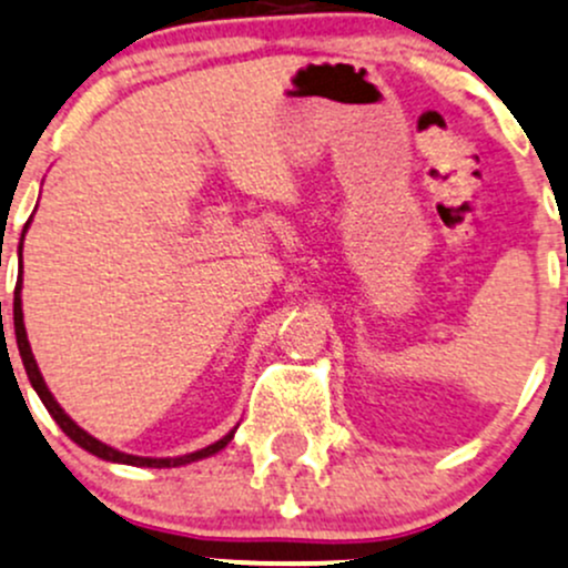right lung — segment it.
Masks as SVG:
<instances>
[{"label":"right lung","mask_w":568,"mask_h":568,"mask_svg":"<svg viewBox=\"0 0 568 568\" xmlns=\"http://www.w3.org/2000/svg\"><path fill=\"white\" fill-rule=\"evenodd\" d=\"M21 280H18L16 285V300H13V324H16V339H18V354H21V362L23 367H27V375L29 381H32L34 392L40 394V399H43V405L48 408V414L57 419V425L64 429V435H70V438L75 440V444L81 446V449L92 452L94 457H103V459H111V463H124V465H141V468H176V465H184V463H193V459H201V457H209L214 455V452L223 449L225 444H229L231 438H234V429H231L225 438H220L217 444L206 446V449L201 452H193V455H184V457H165V459H154V457H135V455H124V452H116L111 449V446L100 444L98 438H92V435L87 433V429H81L75 425L73 419H70L68 414H64L62 408H59V403L53 399V394L48 392L43 375H40L38 369V362H34L32 356V348H29V339H27V329H23V313H21Z\"/></svg>","instance_id":"obj_1"}]
</instances>
